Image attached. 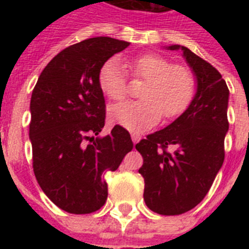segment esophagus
I'll return each instance as SVG.
<instances>
[{
	"mask_svg": "<svg viewBox=\"0 0 249 249\" xmlns=\"http://www.w3.org/2000/svg\"><path fill=\"white\" fill-rule=\"evenodd\" d=\"M141 134H138V133H132V141L134 142V143H137L138 141L141 140Z\"/></svg>",
	"mask_w": 249,
	"mask_h": 249,
	"instance_id": "34e87169",
	"label": "esophagus"
}]
</instances>
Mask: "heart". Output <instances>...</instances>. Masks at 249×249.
I'll use <instances>...</instances> for the list:
<instances>
[{"mask_svg": "<svg viewBox=\"0 0 249 249\" xmlns=\"http://www.w3.org/2000/svg\"><path fill=\"white\" fill-rule=\"evenodd\" d=\"M136 79L147 80L142 90L143 101L123 102L111 107L109 117L115 124L130 132L141 133L155 126L161 116L173 119L186 111L195 94V77L182 64H172L159 54H143L128 63ZM102 91L113 101H120L128 93V79L117 59L102 64L98 72Z\"/></svg>", "mask_w": 249, "mask_h": 249, "instance_id": "1", "label": "heart"}]
</instances>
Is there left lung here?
<instances>
[{"instance_id":"left-lung-1","label":"left lung","mask_w":249,"mask_h":249,"mask_svg":"<svg viewBox=\"0 0 249 249\" xmlns=\"http://www.w3.org/2000/svg\"><path fill=\"white\" fill-rule=\"evenodd\" d=\"M168 49L183 52L196 76V94L181 116L136 148L143 158L138 172L144 178V203L159 214L176 216L204 199L224 163L229 89L220 72L190 49Z\"/></svg>"}]
</instances>
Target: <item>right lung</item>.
<instances>
[{
	"instance_id": "1",
	"label": "right lung",
	"mask_w": 249,
	"mask_h": 249,
	"mask_svg": "<svg viewBox=\"0 0 249 249\" xmlns=\"http://www.w3.org/2000/svg\"><path fill=\"white\" fill-rule=\"evenodd\" d=\"M129 42L93 37L68 46L53 58L31 97L29 140L33 172L50 200L68 213L95 212L107 200L106 170H116L133 142L126 129L95 137L106 120L98 83L102 64Z\"/></svg>"
}]
</instances>
